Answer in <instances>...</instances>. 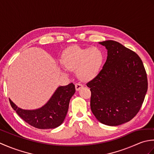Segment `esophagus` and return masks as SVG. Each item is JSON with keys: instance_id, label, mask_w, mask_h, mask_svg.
I'll return each instance as SVG.
<instances>
[{"instance_id": "1", "label": "esophagus", "mask_w": 154, "mask_h": 154, "mask_svg": "<svg viewBox=\"0 0 154 154\" xmlns=\"http://www.w3.org/2000/svg\"><path fill=\"white\" fill-rule=\"evenodd\" d=\"M83 87V85H81V83H76L75 84V89L76 91H79L81 88H82Z\"/></svg>"}]
</instances>
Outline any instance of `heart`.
<instances>
[{
	"instance_id": "heart-1",
	"label": "heart",
	"mask_w": 154,
	"mask_h": 154,
	"mask_svg": "<svg viewBox=\"0 0 154 154\" xmlns=\"http://www.w3.org/2000/svg\"><path fill=\"white\" fill-rule=\"evenodd\" d=\"M103 61V52L95 47L71 48L62 57L63 66L68 70L77 69V77L83 81H90L97 76Z\"/></svg>"
}]
</instances>
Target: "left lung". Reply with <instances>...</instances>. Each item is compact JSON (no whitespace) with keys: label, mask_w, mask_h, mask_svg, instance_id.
<instances>
[{"label":"left lung","mask_w":154,"mask_h":154,"mask_svg":"<svg viewBox=\"0 0 154 154\" xmlns=\"http://www.w3.org/2000/svg\"><path fill=\"white\" fill-rule=\"evenodd\" d=\"M107 59L97 76L87 83L91 109L100 122L118 126L131 120L140 110L148 91V78L139 55L116 41L100 43Z\"/></svg>","instance_id":"obj_1"}]
</instances>
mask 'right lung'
I'll use <instances>...</instances> for the list:
<instances>
[{
    "label": "right lung",
    "mask_w": 154,
    "mask_h": 154,
    "mask_svg": "<svg viewBox=\"0 0 154 154\" xmlns=\"http://www.w3.org/2000/svg\"><path fill=\"white\" fill-rule=\"evenodd\" d=\"M75 93L74 85L60 87L44 106L34 110H22L9 99L12 108L26 122L38 129L55 128L63 123L71 97Z\"/></svg>",
    "instance_id": "add662e5"
}]
</instances>
